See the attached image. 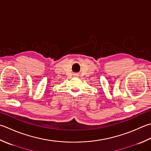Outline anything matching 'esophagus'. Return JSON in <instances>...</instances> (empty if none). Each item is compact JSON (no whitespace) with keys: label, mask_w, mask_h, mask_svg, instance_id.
Returning a JSON list of instances; mask_svg holds the SVG:
<instances>
[{"label":"esophagus","mask_w":151,"mask_h":151,"mask_svg":"<svg viewBox=\"0 0 151 151\" xmlns=\"http://www.w3.org/2000/svg\"><path fill=\"white\" fill-rule=\"evenodd\" d=\"M75 76H77L78 75V74H75V75H74Z\"/></svg>","instance_id":"obj_1"}]
</instances>
